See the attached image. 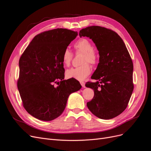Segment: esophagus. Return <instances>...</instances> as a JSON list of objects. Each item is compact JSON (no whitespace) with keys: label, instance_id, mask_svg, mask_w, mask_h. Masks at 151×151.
I'll return each instance as SVG.
<instances>
[{"label":"esophagus","instance_id":"34e87169","mask_svg":"<svg viewBox=\"0 0 151 151\" xmlns=\"http://www.w3.org/2000/svg\"><path fill=\"white\" fill-rule=\"evenodd\" d=\"M80 84L83 88H85V83L83 81H80Z\"/></svg>","mask_w":151,"mask_h":151}]
</instances>
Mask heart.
Returning a JSON list of instances; mask_svg holds the SVG:
<instances>
[{"instance_id": "b5f03b06", "label": "heart", "mask_w": 151, "mask_h": 151, "mask_svg": "<svg viewBox=\"0 0 151 151\" xmlns=\"http://www.w3.org/2000/svg\"><path fill=\"white\" fill-rule=\"evenodd\" d=\"M77 52L83 53L81 59V65L71 68L66 71V76L68 78H74L82 81L91 73V68L88 63L96 64L98 57L93 50L92 43L86 38H81L75 43ZM73 58V53L68 48H66L62 54V63L65 66H68Z\"/></svg>"}]
</instances>
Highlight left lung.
Here are the masks:
<instances>
[{
	"mask_svg": "<svg viewBox=\"0 0 151 151\" xmlns=\"http://www.w3.org/2000/svg\"><path fill=\"white\" fill-rule=\"evenodd\" d=\"M79 35L93 40L99 52L97 68L91 76L94 83L85 86L94 90V97L87 103L98 118L110 119L127 108L134 89L133 63L122 38L115 32L99 26L88 27Z\"/></svg>",
	"mask_w": 151,
	"mask_h": 151,
	"instance_id": "8db88e82",
	"label": "left lung"
}]
</instances>
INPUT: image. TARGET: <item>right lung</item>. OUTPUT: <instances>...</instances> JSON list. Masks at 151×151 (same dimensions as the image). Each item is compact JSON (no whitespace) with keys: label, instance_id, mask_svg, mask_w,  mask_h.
I'll return each mask as SVG.
<instances>
[{"label":"right lung","instance_id":"right-lung-1","mask_svg":"<svg viewBox=\"0 0 151 151\" xmlns=\"http://www.w3.org/2000/svg\"><path fill=\"white\" fill-rule=\"evenodd\" d=\"M77 35V32L65 29L42 32L33 38L21 56L17 87L24 108L38 119L58 118L70 94L81 88L74 78L63 80L62 54Z\"/></svg>","mask_w":151,"mask_h":151}]
</instances>
